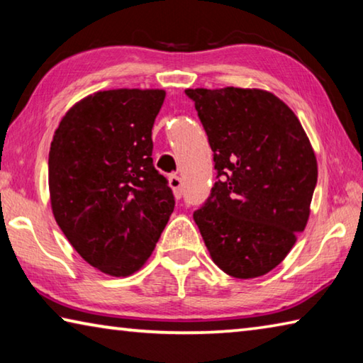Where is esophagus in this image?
Listing matches in <instances>:
<instances>
[{"mask_svg":"<svg viewBox=\"0 0 363 363\" xmlns=\"http://www.w3.org/2000/svg\"><path fill=\"white\" fill-rule=\"evenodd\" d=\"M168 181H169V187L173 189V194L176 199H181L182 196V179L181 177L176 174H171Z\"/></svg>","mask_w":363,"mask_h":363,"instance_id":"esophagus-1","label":"esophagus"}]
</instances>
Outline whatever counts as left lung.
Wrapping results in <instances>:
<instances>
[{"mask_svg":"<svg viewBox=\"0 0 363 363\" xmlns=\"http://www.w3.org/2000/svg\"><path fill=\"white\" fill-rule=\"evenodd\" d=\"M213 150L216 182L194 220L214 264L267 274L309 219L317 160L296 115L261 89H186Z\"/></svg>","mask_w":363,"mask_h":363,"instance_id":"1","label":"left lung"}]
</instances>
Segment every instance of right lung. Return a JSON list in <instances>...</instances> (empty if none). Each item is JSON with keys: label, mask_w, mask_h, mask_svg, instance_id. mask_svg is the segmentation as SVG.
Returning a JSON list of instances; mask_svg holds the SVG:
<instances>
[{"label": "right lung", "mask_w": 363, "mask_h": 363, "mask_svg": "<svg viewBox=\"0 0 363 363\" xmlns=\"http://www.w3.org/2000/svg\"><path fill=\"white\" fill-rule=\"evenodd\" d=\"M163 101L162 89L101 91L67 112L51 143L56 223L86 262L113 277L143 267L174 210L152 158Z\"/></svg>", "instance_id": "add662e5"}]
</instances>
